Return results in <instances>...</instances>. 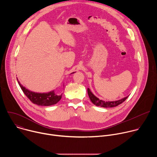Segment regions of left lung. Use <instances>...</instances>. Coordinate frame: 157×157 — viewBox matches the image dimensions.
Segmentation results:
<instances>
[{
	"label": "left lung",
	"mask_w": 157,
	"mask_h": 157,
	"mask_svg": "<svg viewBox=\"0 0 157 157\" xmlns=\"http://www.w3.org/2000/svg\"><path fill=\"white\" fill-rule=\"evenodd\" d=\"M87 93L88 96L89 97V99L91 101V102L97 106H101L102 107H114L116 106H117L118 105L122 104L123 102H124L126 99L128 98V96L122 98V99L116 101H104L102 100H100L97 97H96L90 91V89L87 88Z\"/></svg>",
	"instance_id": "left-lung-1"
}]
</instances>
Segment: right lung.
<instances>
[{"mask_svg": "<svg viewBox=\"0 0 157 157\" xmlns=\"http://www.w3.org/2000/svg\"><path fill=\"white\" fill-rule=\"evenodd\" d=\"M21 90L26 96L33 103L38 105L48 106L56 104L61 99L62 94L56 95L54 91L48 93H37L30 91L23 86H21L19 81H18Z\"/></svg>", "mask_w": 157, "mask_h": 157, "instance_id": "right-lung-1", "label": "right lung"}]
</instances>
